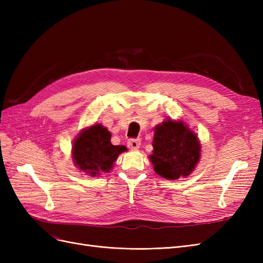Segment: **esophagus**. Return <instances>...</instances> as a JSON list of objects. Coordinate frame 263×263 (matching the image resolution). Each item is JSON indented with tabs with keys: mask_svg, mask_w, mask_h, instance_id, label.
I'll return each instance as SVG.
<instances>
[{
	"mask_svg": "<svg viewBox=\"0 0 263 263\" xmlns=\"http://www.w3.org/2000/svg\"><path fill=\"white\" fill-rule=\"evenodd\" d=\"M127 146L132 150H136L140 146V139H129L127 142Z\"/></svg>",
	"mask_w": 263,
	"mask_h": 263,
	"instance_id": "esophagus-1",
	"label": "esophagus"
}]
</instances>
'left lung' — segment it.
Masks as SVG:
<instances>
[{"mask_svg": "<svg viewBox=\"0 0 263 263\" xmlns=\"http://www.w3.org/2000/svg\"><path fill=\"white\" fill-rule=\"evenodd\" d=\"M153 146L150 161L156 173L166 180L190 176L200 160V141L182 121L166 119L156 126Z\"/></svg>", "mask_w": 263, "mask_h": 263, "instance_id": "8db88e82", "label": "left lung"}]
</instances>
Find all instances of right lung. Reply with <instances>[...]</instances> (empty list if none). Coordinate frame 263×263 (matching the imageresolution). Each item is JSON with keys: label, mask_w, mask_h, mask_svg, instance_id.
Wrapping results in <instances>:
<instances>
[{"label": "right lung", "mask_w": 263, "mask_h": 263, "mask_svg": "<svg viewBox=\"0 0 263 263\" xmlns=\"http://www.w3.org/2000/svg\"><path fill=\"white\" fill-rule=\"evenodd\" d=\"M126 150L125 146L112 145L110 133L101 124H95L83 129L74 139L72 158L79 169L95 177L112 170L118 155Z\"/></svg>", "instance_id": "right-lung-1"}]
</instances>
